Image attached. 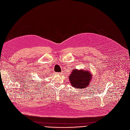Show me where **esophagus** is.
I'll return each mask as SVG.
<instances>
[{
	"label": "esophagus",
	"instance_id": "obj_1",
	"mask_svg": "<svg viewBox=\"0 0 130 130\" xmlns=\"http://www.w3.org/2000/svg\"><path fill=\"white\" fill-rule=\"evenodd\" d=\"M58 74H59V75H62V72H59V73H58Z\"/></svg>",
	"mask_w": 130,
	"mask_h": 130
}]
</instances>
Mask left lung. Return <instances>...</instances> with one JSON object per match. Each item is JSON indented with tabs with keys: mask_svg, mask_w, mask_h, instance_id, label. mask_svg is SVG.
Returning a JSON list of instances; mask_svg holds the SVG:
<instances>
[{
	"mask_svg": "<svg viewBox=\"0 0 130 130\" xmlns=\"http://www.w3.org/2000/svg\"><path fill=\"white\" fill-rule=\"evenodd\" d=\"M92 74L88 70L74 69L69 76L72 86L77 89H85L90 84Z\"/></svg>",
	"mask_w": 130,
	"mask_h": 130,
	"instance_id": "left-lung-1",
	"label": "left lung"
}]
</instances>
